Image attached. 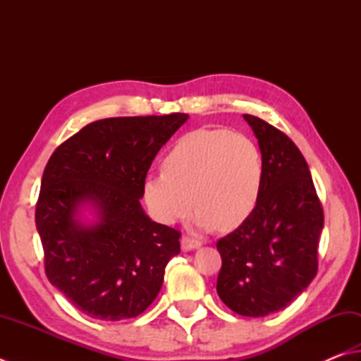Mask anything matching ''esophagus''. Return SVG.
I'll return each instance as SVG.
<instances>
[{"instance_id":"1","label":"esophagus","mask_w":361,"mask_h":361,"mask_svg":"<svg viewBox=\"0 0 361 361\" xmlns=\"http://www.w3.org/2000/svg\"><path fill=\"white\" fill-rule=\"evenodd\" d=\"M180 245H182V250L183 251H192V250H196L201 247V242L200 240H195V239H190V237H182L180 240Z\"/></svg>"}]
</instances>
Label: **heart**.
I'll return each instance as SVG.
<instances>
[{"label": "heart", "instance_id": "obj_1", "mask_svg": "<svg viewBox=\"0 0 361 361\" xmlns=\"http://www.w3.org/2000/svg\"><path fill=\"white\" fill-rule=\"evenodd\" d=\"M163 171L142 182V198L155 220L173 224L196 201V226L210 229L220 223L231 229L247 220L259 201L264 160L247 135L201 128L176 142Z\"/></svg>", "mask_w": 361, "mask_h": 361}]
</instances>
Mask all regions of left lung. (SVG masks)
Wrapping results in <instances>:
<instances>
[{
    "instance_id": "left-lung-1",
    "label": "left lung",
    "mask_w": 361,
    "mask_h": 361,
    "mask_svg": "<svg viewBox=\"0 0 361 361\" xmlns=\"http://www.w3.org/2000/svg\"><path fill=\"white\" fill-rule=\"evenodd\" d=\"M243 119L259 145L264 182L248 219L216 242V292L237 314L264 317L286 308L316 276L324 212L308 163L292 140L259 118Z\"/></svg>"
}]
</instances>
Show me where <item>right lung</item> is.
<instances>
[{"instance_id":"right-lung-1","label":"right lung","mask_w":361,"mask_h":361,"mask_svg":"<svg viewBox=\"0 0 361 361\" xmlns=\"http://www.w3.org/2000/svg\"><path fill=\"white\" fill-rule=\"evenodd\" d=\"M187 119L173 113L91 122L47 163L36 206L45 274L85 314L137 317L159 295L166 264L180 253V233L149 219L140 200L155 155Z\"/></svg>"}]
</instances>
